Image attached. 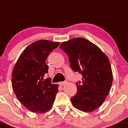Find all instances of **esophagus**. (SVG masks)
<instances>
[{
  "mask_svg": "<svg viewBox=\"0 0 128 128\" xmlns=\"http://www.w3.org/2000/svg\"><path fill=\"white\" fill-rule=\"evenodd\" d=\"M67 83H68V82H67V81L62 82H60V85H61V86H63V85H64V84H66Z\"/></svg>",
  "mask_w": 128,
  "mask_h": 128,
  "instance_id": "esophagus-1",
  "label": "esophagus"
}]
</instances>
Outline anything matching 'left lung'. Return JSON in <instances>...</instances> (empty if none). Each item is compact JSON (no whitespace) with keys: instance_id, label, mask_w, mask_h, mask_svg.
Segmentation results:
<instances>
[{"instance_id":"8db88e82","label":"left lung","mask_w":128,"mask_h":128,"mask_svg":"<svg viewBox=\"0 0 128 128\" xmlns=\"http://www.w3.org/2000/svg\"><path fill=\"white\" fill-rule=\"evenodd\" d=\"M68 54L70 66L82 75L76 83L77 92L71 102L77 109L90 112L99 108L109 93L113 74L108 57L95 44L84 38H72L60 44Z\"/></svg>"}]
</instances>
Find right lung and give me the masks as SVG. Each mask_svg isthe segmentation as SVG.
Listing matches in <instances>:
<instances>
[{"mask_svg": "<svg viewBox=\"0 0 128 128\" xmlns=\"http://www.w3.org/2000/svg\"><path fill=\"white\" fill-rule=\"evenodd\" d=\"M59 45L58 42L37 40L25 48L14 64L12 88L19 101L32 112L42 114L53 106L58 85L44 77L48 70L45 60Z\"/></svg>", "mask_w": 128, "mask_h": 128, "instance_id": "add662e5", "label": "right lung"}]
</instances>
